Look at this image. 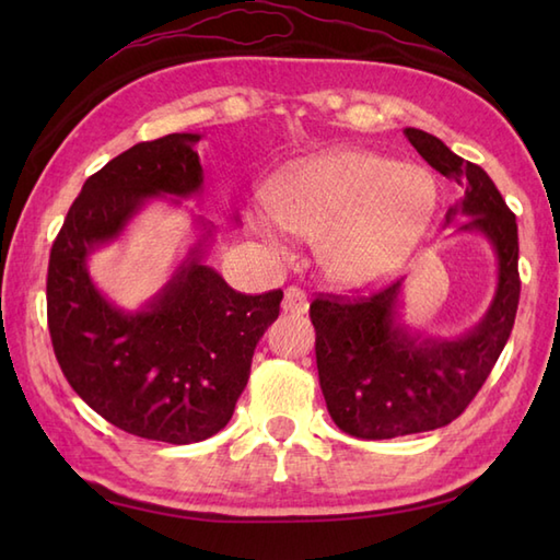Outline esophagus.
Returning <instances> with one entry per match:
<instances>
[{"label":"esophagus","mask_w":560,"mask_h":560,"mask_svg":"<svg viewBox=\"0 0 560 560\" xmlns=\"http://www.w3.org/2000/svg\"><path fill=\"white\" fill-rule=\"evenodd\" d=\"M283 313H291V315H305L307 313V295L295 289V287H289L287 291H283Z\"/></svg>","instance_id":"1"}]
</instances>
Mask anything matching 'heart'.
<instances>
[{"mask_svg":"<svg viewBox=\"0 0 560 560\" xmlns=\"http://www.w3.org/2000/svg\"><path fill=\"white\" fill-rule=\"evenodd\" d=\"M267 205L283 231L315 245L331 287L368 291L399 273L421 245L438 209V183L419 165L339 149L283 171ZM253 223L269 245H279L269 217L255 213Z\"/></svg>","mask_w":560,"mask_h":560,"instance_id":"b5f03b06","label":"heart"}]
</instances>
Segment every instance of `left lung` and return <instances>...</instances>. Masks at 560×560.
Here are the masks:
<instances>
[{
  "mask_svg": "<svg viewBox=\"0 0 560 560\" xmlns=\"http://www.w3.org/2000/svg\"><path fill=\"white\" fill-rule=\"evenodd\" d=\"M404 135L428 165L462 187L445 223L479 233L498 259L489 311L462 337H423L401 319V281L361 299H315V355L327 411L343 433L387 440L452 423L469 407L508 343L520 303L517 221L481 165L459 159L438 137Z\"/></svg>",
  "mask_w": 560,
  "mask_h": 560,
  "instance_id": "left-lung-1",
  "label": "left lung"
}]
</instances>
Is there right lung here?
Returning <instances> with one entry per match:
<instances>
[{"label":"right lung","instance_id":"add662e5","mask_svg":"<svg viewBox=\"0 0 560 560\" xmlns=\"http://www.w3.org/2000/svg\"><path fill=\"white\" fill-rule=\"evenodd\" d=\"M199 139L183 132L141 141L105 163L69 207L47 267V327L67 383L125 433L171 445L199 443L231 421L283 291H233L205 265L213 235L205 219L197 245L139 311L105 299L89 257L115 243L147 201L199 192Z\"/></svg>","mask_w":560,"mask_h":560}]
</instances>
